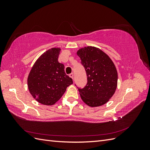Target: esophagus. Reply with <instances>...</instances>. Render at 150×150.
<instances>
[{"instance_id":"obj_1","label":"esophagus","mask_w":150,"mask_h":150,"mask_svg":"<svg viewBox=\"0 0 150 150\" xmlns=\"http://www.w3.org/2000/svg\"><path fill=\"white\" fill-rule=\"evenodd\" d=\"M69 76L70 78H71L72 79H74V75H73V73H71Z\"/></svg>"}]
</instances>
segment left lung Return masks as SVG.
Listing matches in <instances>:
<instances>
[{
    "label": "left lung",
    "mask_w": 150,
    "mask_h": 150,
    "mask_svg": "<svg viewBox=\"0 0 150 150\" xmlns=\"http://www.w3.org/2000/svg\"><path fill=\"white\" fill-rule=\"evenodd\" d=\"M80 57L88 77V83L79 88L81 99L91 107L106 104L115 94L117 84V72L111 58L100 49L87 46L79 49Z\"/></svg>",
    "instance_id": "1"
}]
</instances>
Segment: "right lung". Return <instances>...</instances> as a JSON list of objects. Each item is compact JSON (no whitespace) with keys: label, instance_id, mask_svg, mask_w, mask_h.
I'll list each match as a JSON object with an SVG mask.
<instances>
[{"label":"right lung","instance_id":"obj_1","mask_svg":"<svg viewBox=\"0 0 150 150\" xmlns=\"http://www.w3.org/2000/svg\"><path fill=\"white\" fill-rule=\"evenodd\" d=\"M61 49L51 48L40 56L34 63L28 78L30 94L36 101L51 106L59 100L66 88L73 83L66 74L64 65L58 62Z\"/></svg>","mask_w":150,"mask_h":150}]
</instances>
